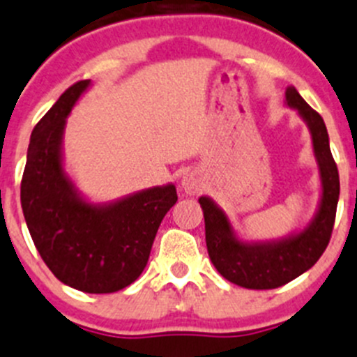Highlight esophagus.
I'll return each instance as SVG.
<instances>
[{"mask_svg": "<svg viewBox=\"0 0 357 357\" xmlns=\"http://www.w3.org/2000/svg\"><path fill=\"white\" fill-rule=\"evenodd\" d=\"M181 188L188 196L198 195L203 188V181H202V176H199V173L196 172L184 173L181 178Z\"/></svg>", "mask_w": 357, "mask_h": 357, "instance_id": "obj_1", "label": "esophagus"}]
</instances>
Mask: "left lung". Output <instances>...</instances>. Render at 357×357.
<instances>
[{
	"label": "left lung",
	"instance_id": "left-lung-1",
	"mask_svg": "<svg viewBox=\"0 0 357 357\" xmlns=\"http://www.w3.org/2000/svg\"><path fill=\"white\" fill-rule=\"evenodd\" d=\"M286 105L308 126L319 166L321 198L310 222L282 238L249 242L238 238L229 217L212 198L198 199L205 217L210 261L226 280L247 289H275L310 270L328 247L337 215L340 181L324 121L293 86L286 89Z\"/></svg>",
	"mask_w": 357,
	"mask_h": 357
}]
</instances>
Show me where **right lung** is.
Masks as SVG:
<instances>
[{
    "label": "right lung",
    "instance_id": "1",
    "mask_svg": "<svg viewBox=\"0 0 357 357\" xmlns=\"http://www.w3.org/2000/svg\"><path fill=\"white\" fill-rule=\"evenodd\" d=\"M93 86L64 91L35 126L20 184V205L35 247L61 282L91 294L115 293L144 271L162 217L176 203L173 184L93 203L64 169L66 119Z\"/></svg>",
    "mask_w": 357,
    "mask_h": 357
}]
</instances>
